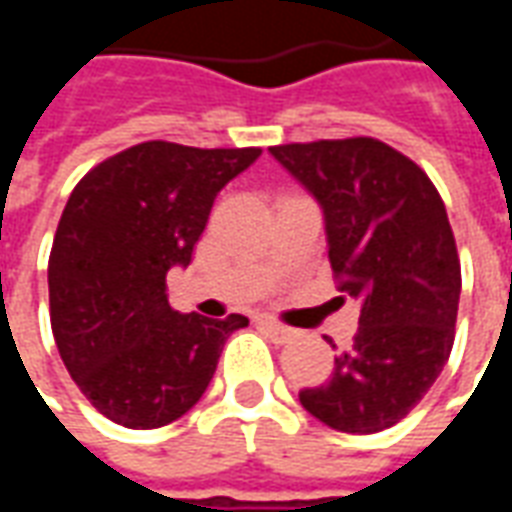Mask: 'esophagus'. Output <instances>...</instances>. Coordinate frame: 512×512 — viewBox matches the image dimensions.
<instances>
[{"label":"esophagus","instance_id":"esophagus-1","mask_svg":"<svg viewBox=\"0 0 512 512\" xmlns=\"http://www.w3.org/2000/svg\"><path fill=\"white\" fill-rule=\"evenodd\" d=\"M260 329L274 340V343H290L293 337H296V332L293 329H288V326H282V323L271 321V318H260Z\"/></svg>","mask_w":512,"mask_h":512}]
</instances>
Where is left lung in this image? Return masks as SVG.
I'll list each match as a JSON object with an SVG mask.
<instances>
[{"label":"left lung","mask_w":512,"mask_h":512,"mask_svg":"<svg viewBox=\"0 0 512 512\" xmlns=\"http://www.w3.org/2000/svg\"><path fill=\"white\" fill-rule=\"evenodd\" d=\"M268 153L323 211L329 263L359 301V329L332 378L301 406L343 433L392 428L447 365L461 260L439 191L422 169L370 136L277 145Z\"/></svg>","instance_id":"left-lung-1"}]
</instances>
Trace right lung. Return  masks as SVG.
<instances>
[{
  "instance_id": "1",
  "label": "right lung",
  "mask_w": 512,
  "mask_h": 512,
  "mask_svg": "<svg viewBox=\"0 0 512 512\" xmlns=\"http://www.w3.org/2000/svg\"><path fill=\"white\" fill-rule=\"evenodd\" d=\"M260 153L153 139L101 161L71 191L49 257L51 332L76 386L117 425L183 417L227 337L249 323L175 312L167 271L189 266L216 194Z\"/></svg>"
}]
</instances>
